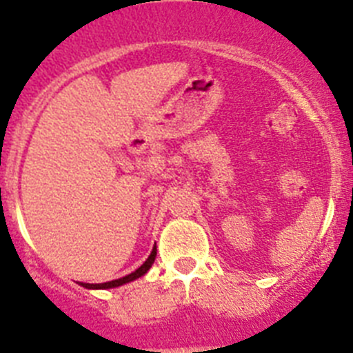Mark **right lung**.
Here are the masks:
<instances>
[{
	"label": "right lung",
	"mask_w": 353,
	"mask_h": 353,
	"mask_svg": "<svg viewBox=\"0 0 353 353\" xmlns=\"http://www.w3.org/2000/svg\"><path fill=\"white\" fill-rule=\"evenodd\" d=\"M155 256H157V248H155V245H154V249H152V252H150V256L146 258L145 263H143L141 267H139V269L134 270V272H130L129 276L120 277V279H114V281L101 283V285H90V283H81V286H83V288H88V290H108V288H117V286L125 285V283L136 281V279H138V277L145 276V274L148 272L150 267H152V265H154Z\"/></svg>",
	"instance_id": "obj_1"
}]
</instances>
